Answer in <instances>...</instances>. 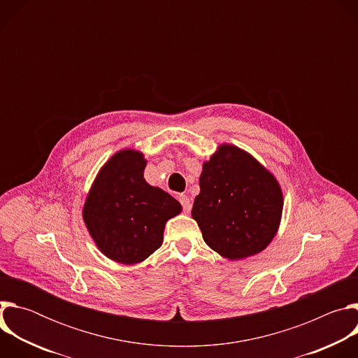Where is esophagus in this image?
<instances>
[{
  "label": "esophagus",
  "instance_id": "1",
  "mask_svg": "<svg viewBox=\"0 0 358 358\" xmlns=\"http://www.w3.org/2000/svg\"><path fill=\"white\" fill-rule=\"evenodd\" d=\"M178 199H180V202H181L184 213H189V210H191V199H189L187 195H184V194H181V195L178 196Z\"/></svg>",
  "mask_w": 358,
  "mask_h": 358
}]
</instances>
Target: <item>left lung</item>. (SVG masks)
I'll list each match as a JSON object with an SVG mask.
<instances>
[{
  "label": "left lung",
  "instance_id": "1",
  "mask_svg": "<svg viewBox=\"0 0 358 358\" xmlns=\"http://www.w3.org/2000/svg\"><path fill=\"white\" fill-rule=\"evenodd\" d=\"M191 215L206 243L229 261L264 250L278 232L283 194L249 152L222 144L202 166Z\"/></svg>",
  "mask_w": 358,
  "mask_h": 358
}]
</instances>
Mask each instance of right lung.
<instances>
[{
	"label": "right lung",
	"instance_id": "add662e5",
	"mask_svg": "<svg viewBox=\"0 0 358 358\" xmlns=\"http://www.w3.org/2000/svg\"><path fill=\"white\" fill-rule=\"evenodd\" d=\"M140 151L122 150L100 169L86 196L83 221L97 248L123 265L143 262L163 243L166 222L180 202L144 180Z\"/></svg>",
	"mask_w": 358,
	"mask_h": 358
}]
</instances>
